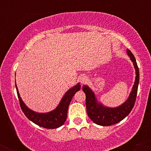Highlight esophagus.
Returning <instances> with one entry per match:
<instances>
[{"label": "esophagus", "instance_id": "esophagus-1", "mask_svg": "<svg viewBox=\"0 0 151 151\" xmlns=\"http://www.w3.org/2000/svg\"><path fill=\"white\" fill-rule=\"evenodd\" d=\"M79 80H80V82L81 84H86L88 81V78L86 76H82V77H80Z\"/></svg>", "mask_w": 151, "mask_h": 151}]
</instances>
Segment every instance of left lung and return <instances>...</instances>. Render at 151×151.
Listing matches in <instances>:
<instances>
[{
	"label": "left lung",
	"mask_w": 151,
	"mask_h": 151,
	"mask_svg": "<svg viewBox=\"0 0 151 151\" xmlns=\"http://www.w3.org/2000/svg\"><path fill=\"white\" fill-rule=\"evenodd\" d=\"M127 53L133 62L136 76L132 91L125 103L117 108L111 109L104 107L100 104H98L94 93L87 86H83L82 89L86 94V112L89 119L98 125L109 126L120 122L129 115L134 106L139 83V70L133 53L129 50H127Z\"/></svg>",
	"instance_id": "1"
}]
</instances>
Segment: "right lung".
I'll list each match as a JSON object with an SVG mask.
<instances>
[{
  "instance_id": "right-lung-1",
  "label": "right lung",
  "mask_w": 151,
  "mask_h": 151,
  "mask_svg": "<svg viewBox=\"0 0 151 151\" xmlns=\"http://www.w3.org/2000/svg\"><path fill=\"white\" fill-rule=\"evenodd\" d=\"M15 87H16L20 108L25 116L29 120L32 121L34 124H37L39 126L45 128V129H53L60 127L65 124L67 117V110H68L69 105H70L72 99L75 94V93L80 90L81 86L79 84H77L73 88L70 89L65 93L61 102L60 103V105L57 107V109L50 113L46 114L35 113L27 108L25 104L22 102L21 98L19 95L16 84H15Z\"/></svg>"
}]
</instances>
